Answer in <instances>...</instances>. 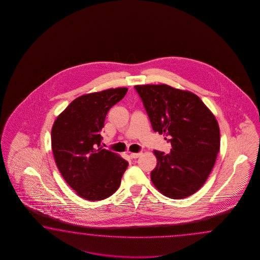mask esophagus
Instances as JSON below:
<instances>
[{"instance_id": "1", "label": "esophagus", "mask_w": 260, "mask_h": 260, "mask_svg": "<svg viewBox=\"0 0 260 260\" xmlns=\"http://www.w3.org/2000/svg\"><path fill=\"white\" fill-rule=\"evenodd\" d=\"M130 157L132 158V159H137V158H138L140 155H141V153L139 152V153H135V152H130Z\"/></svg>"}]
</instances>
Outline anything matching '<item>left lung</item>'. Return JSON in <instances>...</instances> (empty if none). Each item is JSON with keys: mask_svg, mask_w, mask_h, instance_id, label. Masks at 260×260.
Returning <instances> with one entry per match:
<instances>
[{"mask_svg": "<svg viewBox=\"0 0 260 260\" xmlns=\"http://www.w3.org/2000/svg\"><path fill=\"white\" fill-rule=\"evenodd\" d=\"M135 88L143 101L154 132L168 137L170 153L153 150L157 166L151 182L160 193L183 199L205 184L220 148L218 122L198 95L167 84Z\"/></svg>", "mask_w": 260, "mask_h": 260, "instance_id": "1", "label": "left lung"}]
</instances>
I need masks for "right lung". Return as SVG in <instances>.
<instances>
[{"label": "right lung", "instance_id": "obj_1", "mask_svg": "<svg viewBox=\"0 0 260 260\" xmlns=\"http://www.w3.org/2000/svg\"><path fill=\"white\" fill-rule=\"evenodd\" d=\"M128 89L118 87L79 96L55 119L51 144L55 165L78 196L100 201L116 191L128 162L100 147L106 115Z\"/></svg>", "mask_w": 260, "mask_h": 260}]
</instances>
